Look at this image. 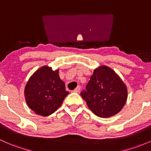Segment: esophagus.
<instances>
[{
	"label": "esophagus",
	"instance_id": "34e87169",
	"mask_svg": "<svg viewBox=\"0 0 151 151\" xmlns=\"http://www.w3.org/2000/svg\"><path fill=\"white\" fill-rule=\"evenodd\" d=\"M80 90H81V86H78L76 87V88L74 89L73 91L76 92V93H78V92L80 91Z\"/></svg>",
	"mask_w": 151,
	"mask_h": 151
}]
</instances>
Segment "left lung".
<instances>
[{
	"label": "left lung",
	"instance_id": "1",
	"mask_svg": "<svg viewBox=\"0 0 151 151\" xmlns=\"http://www.w3.org/2000/svg\"><path fill=\"white\" fill-rule=\"evenodd\" d=\"M81 95L88 108L99 117H109L117 114L127 98L124 83L113 70L101 66L94 70L86 90Z\"/></svg>",
	"mask_w": 151,
	"mask_h": 151
}]
</instances>
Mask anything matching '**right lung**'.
I'll return each instance as SVG.
<instances>
[{"label":"right lung","instance_id":"obj_1","mask_svg":"<svg viewBox=\"0 0 151 151\" xmlns=\"http://www.w3.org/2000/svg\"><path fill=\"white\" fill-rule=\"evenodd\" d=\"M59 70L43 66L32 76L25 87L27 105L37 114L46 116L54 113L69 92L60 78Z\"/></svg>","mask_w":151,"mask_h":151}]
</instances>
